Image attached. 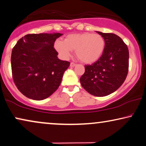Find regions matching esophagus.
I'll use <instances>...</instances> for the list:
<instances>
[{
	"label": "esophagus",
	"mask_w": 146,
	"mask_h": 146,
	"mask_svg": "<svg viewBox=\"0 0 146 146\" xmlns=\"http://www.w3.org/2000/svg\"><path fill=\"white\" fill-rule=\"evenodd\" d=\"M75 66H76V64L74 63V62H71V63H70V67H74Z\"/></svg>",
	"instance_id": "1"
}]
</instances>
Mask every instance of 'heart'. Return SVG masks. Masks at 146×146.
Masks as SVG:
<instances>
[{"label": "heart", "instance_id": "b5f03b06", "mask_svg": "<svg viewBox=\"0 0 146 146\" xmlns=\"http://www.w3.org/2000/svg\"><path fill=\"white\" fill-rule=\"evenodd\" d=\"M54 47L64 58L70 56L72 50L81 61L92 63L99 59L105 48V40L99 34L84 33L71 34L64 40H57Z\"/></svg>", "mask_w": 146, "mask_h": 146}]
</instances>
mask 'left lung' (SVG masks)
<instances>
[{
	"label": "left lung",
	"mask_w": 146,
	"mask_h": 146,
	"mask_svg": "<svg viewBox=\"0 0 146 146\" xmlns=\"http://www.w3.org/2000/svg\"><path fill=\"white\" fill-rule=\"evenodd\" d=\"M96 32L105 39V50L96 62L85 66L84 74L80 81L88 93L105 96L116 91L125 80L129 68V50L118 35Z\"/></svg>",
	"instance_id": "8db88e82"
}]
</instances>
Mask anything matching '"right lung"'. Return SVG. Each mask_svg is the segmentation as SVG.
<instances>
[{"mask_svg":"<svg viewBox=\"0 0 146 146\" xmlns=\"http://www.w3.org/2000/svg\"><path fill=\"white\" fill-rule=\"evenodd\" d=\"M62 33L28 34L16 43L11 54L13 78L21 93L36 101L52 95L61 84L70 62L58 58L54 48Z\"/></svg>","mask_w":146,"mask_h":146,"instance_id":"add662e5","label":"right lung"}]
</instances>
